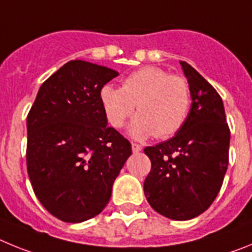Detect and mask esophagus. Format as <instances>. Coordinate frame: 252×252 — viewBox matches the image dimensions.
Wrapping results in <instances>:
<instances>
[{"instance_id":"34e87169","label":"esophagus","mask_w":252,"mask_h":252,"mask_svg":"<svg viewBox=\"0 0 252 252\" xmlns=\"http://www.w3.org/2000/svg\"><path fill=\"white\" fill-rule=\"evenodd\" d=\"M131 148H132L133 153H139V151L142 150V146L139 145V144H135V142H133L132 145H131Z\"/></svg>"}]
</instances>
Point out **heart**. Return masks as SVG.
<instances>
[{"label":"heart","instance_id":"1","mask_svg":"<svg viewBox=\"0 0 252 252\" xmlns=\"http://www.w3.org/2000/svg\"><path fill=\"white\" fill-rule=\"evenodd\" d=\"M108 124L124 127L137 108L128 132L135 139H168L182 130L192 106L188 81L159 66L140 68L122 81L121 88L103 86L99 92Z\"/></svg>","mask_w":252,"mask_h":252}]
</instances>
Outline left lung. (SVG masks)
Wrapping results in <instances>:
<instances>
[{"label":"left lung","mask_w":252,"mask_h":252,"mask_svg":"<svg viewBox=\"0 0 252 252\" xmlns=\"http://www.w3.org/2000/svg\"><path fill=\"white\" fill-rule=\"evenodd\" d=\"M180 65L192 91L190 112L175 136L144 150L151 161L144 192L158 213L187 221L208 209L221 189L230 127L217 91L192 65Z\"/></svg>","instance_id":"1"}]
</instances>
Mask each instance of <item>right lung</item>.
Returning <instances> with one entry per match:
<instances>
[{"instance_id": "right-lung-1", "label": "right lung", "mask_w": 252, "mask_h": 252, "mask_svg": "<svg viewBox=\"0 0 252 252\" xmlns=\"http://www.w3.org/2000/svg\"><path fill=\"white\" fill-rule=\"evenodd\" d=\"M119 73L70 60L49 77L28 115V174L49 213L69 223L99 215L132 150L107 125L102 87Z\"/></svg>"}]
</instances>
